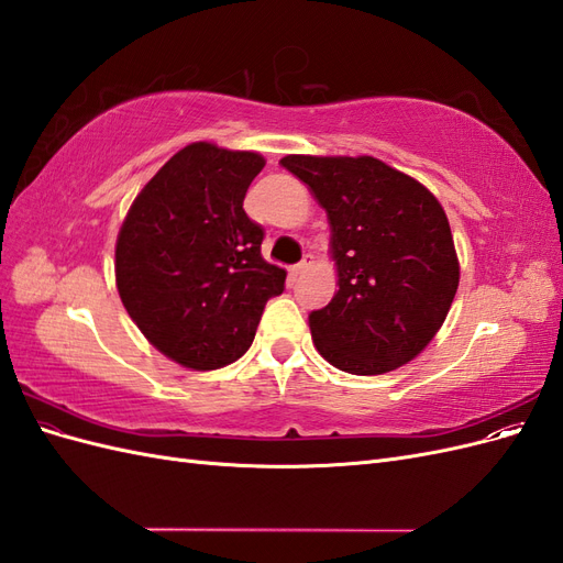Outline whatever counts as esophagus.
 I'll list each match as a JSON object with an SVG mask.
<instances>
[{
    "instance_id": "esophagus-1",
    "label": "esophagus",
    "mask_w": 563,
    "mask_h": 563,
    "mask_svg": "<svg viewBox=\"0 0 563 563\" xmlns=\"http://www.w3.org/2000/svg\"><path fill=\"white\" fill-rule=\"evenodd\" d=\"M312 263H314V261H312V255H305V258L294 267V275H296V277L305 275V272H308V269L312 267Z\"/></svg>"
}]
</instances>
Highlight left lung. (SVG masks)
<instances>
[{
	"label": "left lung",
	"mask_w": 563,
	"mask_h": 563,
	"mask_svg": "<svg viewBox=\"0 0 563 563\" xmlns=\"http://www.w3.org/2000/svg\"><path fill=\"white\" fill-rule=\"evenodd\" d=\"M327 211L338 291L310 314L317 352L354 376L395 371L430 345L460 282L444 207L385 162L286 155L279 162Z\"/></svg>",
	"instance_id": "left-lung-1"
}]
</instances>
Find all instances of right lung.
Masks as SVG:
<instances>
[{"label": "right lung", "mask_w": 563, "mask_h": 563, "mask_svg": "<svg viewBox=\"0 0 563 563\" xmlns=\"http://www.w3.org/2000/svg\"><path fill=\"white\" fill-rule=\"evenodd\" d=\"M265 157L199 141L152 176L117 234L114 279L129 317L168 360L223 368L251 347L286 269L261 255L244 197Z\"/></svg>", "instance_id": "add662e5"}]
</instances>
